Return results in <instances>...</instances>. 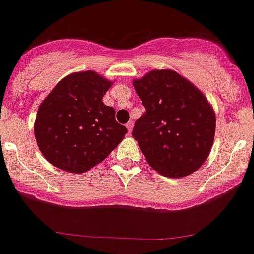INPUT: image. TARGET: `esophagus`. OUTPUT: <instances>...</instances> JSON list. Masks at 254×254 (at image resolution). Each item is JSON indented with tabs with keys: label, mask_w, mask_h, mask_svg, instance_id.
Returning <instances> with one entry per match:
<instances>
[{
	"label": "esophagus",
	"mask_w": 254,
	"mask_h": 254,
	"mask_svg": "<svg viewBox=\"0 0 254 254\" xmlns=\"http://www.w3.org/2000/svg\"><path fill=\"white\" fill-rule=\"evenodd\" d=\"M127 131H129V134H131L132 127H134V122H131V120H130V122L127 124Z\"/></svg>",
	"instance_id": "34e87169"
}]
</instances>
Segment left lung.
Segmentation results:
<instances>
[{
	"label": "left lung",
	"mask_w": 254,
	"mask_h": 254,
	"mask_svg": "<svg viewBox=\"0 0 254 254\" xmlns=\"http://www.w3.org/2000/svg\"><path fill=\"white\" fill-rule=\"evenodd\" d=\"M132 84L146 110L132 136L150 167L172 179L197 171L215 139L216 117L207 98L172 69H152Z\"/></svg>",
	"instance_id": "obj_1"
}]
</instances>
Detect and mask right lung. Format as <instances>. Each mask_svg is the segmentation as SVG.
Returning <instances> with one entry per match:
<instances>
[{
	"mask_svg": "<svg viewBox=\"0 0 254 254\" xmlns=\"http://www.w3.org/2000/svg\"><path fill=\"white\" fill-rule=\"evenodd\" d=\"M112 85L94 70L74 72L44 98L34 136L47 161L63 171L83 174L119 145L127 129L115 120L114 108L103 103Z\"/></svg>",
	"mask_w": 254,
	"mask_h": 254,
	"instance_id": "obj_1",
	"label": "right lung"
}]
</instances>
